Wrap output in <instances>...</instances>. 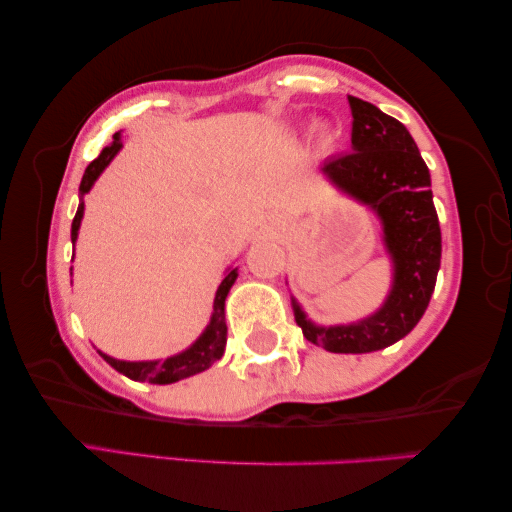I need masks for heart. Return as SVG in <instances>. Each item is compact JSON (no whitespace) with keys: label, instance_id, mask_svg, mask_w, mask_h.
I'll return each mask as SVG.
<instances>
[{"label":"heart","instance_id":"b5f03b06","mask_svg":"<svg viewBox=\"0 0 512 512\" xmlns=\"http://www.w3.org/2000/svg\"><path fill=\"white\" fill-rule=\"evenodd\" d=\"M324 142H331V133H324Z\"/></svg>","mask_w":512,"mask_h":512}]
</instances>
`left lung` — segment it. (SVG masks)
I'll return each instance as SVG.
<instances>
[{
	"mask_svg": "<svg viewBox=\"0 0 512 512\" xmlns=\"http://www.w3.org/2000/svg\"><path fill=\"white\" fill-rule=\"evenodd\" d=\"M349 108L354 152L324 161L322 172L335 188L379 215L392 288L379 311L351 324L317 326L297 301L292 308L313 345L333 354H370L395 345L422 320L438 279L442 236L429 167L408 129L358 97H349Z\"/></svg>",
	"mask_w": 512,
	"mask_h": 512,
	"instance_id": "left-lung-1",
	"label": "left lung"
}]
</instances>
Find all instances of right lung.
Returning a JSON list of instances; mask_svg holds the SVG:
<instances>
[{
    "label": "right lung",
    "instance_id": "1",
    "mask_svg": "<svg viewBox=\"0 0 512 512\" xmlns=\"http://www.w3.org/2000/svg\"><path fill=\"white\" fill-rule=\"evenodd\" d=\"M120 149H122V138H120V133H115L111 145L104 147L102 154H99L95 161L86 167V172H83V179L79 186L81 201H79L77 215H74V220H72V242H77V236H79V226H81V217H83V195H86V192H90V188L95 186L99 174L106 170V165L113 161L115 154L120 152ZM236 279H238V267H229L220 283V288H217V292H215L211 322H208L204 333H201L186 351H181V354L170 356L165 360H136V363H131V360L111 358V356L102 354V351H99V354H102V358L108 365L115 367L120 374L129 376L131 381H149V383H158V385L177 383L181 379H188V376H195L199 372L208 370V367L217 363V360H220L224 354V347H226L224 301H226V295H229L231 286L236 283Z\"/></svg>",
    "mask_w": 512,
    "mask_h": 512
}]
</instances>
